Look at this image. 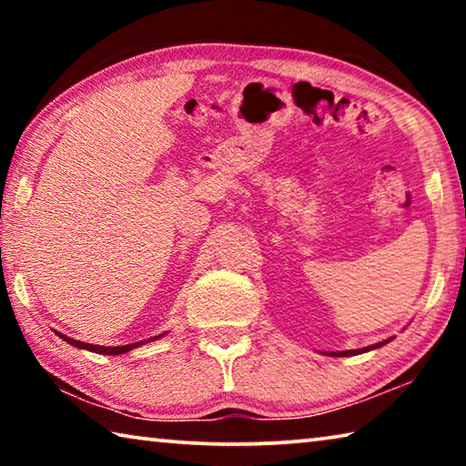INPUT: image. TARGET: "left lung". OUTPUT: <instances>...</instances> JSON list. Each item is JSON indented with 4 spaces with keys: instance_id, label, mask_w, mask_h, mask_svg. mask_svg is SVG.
Returning <instances> with one entry per match:
<instances>
[{
    "instance_id": "1",
    "label": "left lung",
    "mask_w": 466,
    "mask_h": 466,
    "mask_svg": "<svg viewBox=\"0 0 466 466\" xmlns=\"http://www.w3.org/2000/svg\"><path fill=\"white\" fill-rule=\"evenodd\" d=\"M384 343L389 341H382V343H376V345H370L366 347V350H351V351H339V353H333V356H358V353H364V351H370V350H376V347H380Z\"/></svg>"
}]
</instances>
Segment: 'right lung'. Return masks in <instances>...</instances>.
<instances>
[{
    "instance_id": "right-lung-1",
    "label": "right lung",
    "mask_w": 466,
    "mask_h": 466,
    "mask_svg": "<svg viewBox=\"0 0 466 466\" xmlns=\"http://www.w3.org/2000/svg\"><path fill=\"white\" fill-rule=\"evenodd\" d=\"M61 339H66L67 343H72L74 347H80V350H88V351H94V353H105V356H119V353H127L131 351L133 347H139L144 341H137V343H131V345H121V347H102V345H92V343H82V341H76V339H69L66 335H61ZM160 337V335H157Z\"/></svg>"
}]
</instances>
